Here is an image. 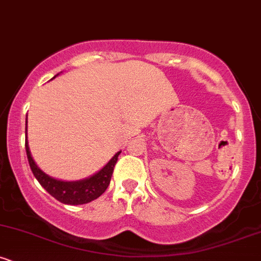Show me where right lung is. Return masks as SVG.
<instances>
[{"label":"right lung","mask_w":261,"mask_h":261,"mask_svg":"<svg viewBox=\"0 0 261 261\" xmlns=\"http://www.w3.org/2000/svg\"><path fill=\"white\" fill-rule=\"evenodd\" d=\"M26 132H27V119H26ZM27 136V133H26ZM26 153L27 159L32 170L33 175L36 176L40 184L53 198L57 199L58 201L63 204H69V205H80V204H86L89 201L94 200L98 197L106 192L111 181L112 174H113L114 165L118 161L119 153H116V155L108 162L99 172L96 173L94 175L89 176V178L82 179V180L75 181H64L58 180V179L52 178V176L47 175L38 168V165L35 163L32 155H31L29 142H27L26 137Z\"/></svg>","instance_id":"obj_1"}]
</instances>
